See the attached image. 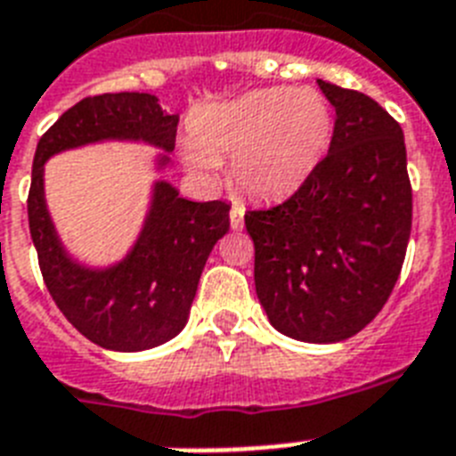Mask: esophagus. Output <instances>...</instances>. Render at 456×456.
Returning a JSON list of instances; mask_svg holds the SVG:
<instances>
[{"label":"esophagus","instance_id":"1","mask_svg":"<svg viewBox=\"0 0 456 456\" xmlns=\"http://www.w3.org/2000/svg\"><path fill=\"white\" fill-rule=\"evenodd\" d=\"M243 216H246V210H243V206L234 204L232 206V213H229V222H232V229H243Z\"/></svg>","mask_w":456,"mask_h":456}]
</instances>
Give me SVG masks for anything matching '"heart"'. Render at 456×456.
<instances>
[{
  "label": "heart",
  "mask_w": 456,
  "mask_h": 456,
  "mask_svg": "<svg viewBox=\"0 0 456 456\" xmlns=\"http://www.w3.org/2000/svg\"><path fill=\"white\" fill-rule=\"evenodd\" d=\"M334 113L313 87H264L210 104L192 118L194 141L183 159L197 174H216L229 159V175L240 192L259 201L297 192L327 155Z\"/></svg>",
  "instance_id": "1"
}]
</instances>
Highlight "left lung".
<instances>
[{
  "label": "left lung",
  "instance_id": "8db88e82",
  "mask_svg": "<svg viewBox=\"0 0 456 456\" xmlns=\"http://www.w3.org/2000/svg\"><path fill=\"white\" fill-rule=\"evenodd\" d=\"M336 109L317 169L273 208L248 210L255 289L269 322L305 343H338L382 311L412 224L401 125L357 90L317 80Z\"/></svg>",
  "mask_w": 456,
  "mask_h": 456
}]
</instances>
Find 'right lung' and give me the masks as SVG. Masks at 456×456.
<instances>
[{
	"instance_id": "obj_1",
	"label": "right lung",
	"mask_w": 456,
	"mask_h": 456,
	"mask_svg": "<svg viewBox=\"0 0 456 456\" xmlns=\"http://www.w3.org/2000/svg\"><path fill=\"white\" fill-rule=\"evenodd\" d=\"M178 116L155 94L116 92L78 102L41 136L27 197L29 234L44 282L57 308L92 343L141 352L181 334L210 250L229 232L227 201H190L171 183L152 185L151 208L132 250L120 262L92 269L62 246L45 206L44 164L53 155L102 141L155 145L157 169L169 167Z\"/></svg>"
}]
</instances>
